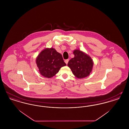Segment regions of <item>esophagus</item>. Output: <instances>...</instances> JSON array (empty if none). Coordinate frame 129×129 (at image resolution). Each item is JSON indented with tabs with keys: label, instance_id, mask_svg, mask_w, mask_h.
<instances>
[{
	"label": "esophagus",
	"instance_id": "1",
	"mask_svg": "<svg viewBox=\"0 0 129 129\" xmlns=\"http://www.w3.org/2000/svg\"><path fill=\"white\" fill-rule=\"evenodd\" d=\"M68 62H69V59H66V60H65V62L66 63V64H67Z\"/></svg>",
	"mask_w": 129,
	"mask_h": 129
}]
</instances>
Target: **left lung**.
Listing matches in <instances>:
<instances>
[{"mask_svg": "<svg viewBox=\"0 0 129 129\" xmlns=\"http://www.w3.org/2000/svg\"><path fill=\"white\" fill-rule=\"evenodd\" d=\"M73 53L74 57L68 62V67L78 78H83L88 76L91 72L93 66L91 58L79 50H75Z\"/></svg>", "mask_w": 129, "mask_h": 129, "instance_id": "left-lung-1", "label": "left lung"}]
</instances>
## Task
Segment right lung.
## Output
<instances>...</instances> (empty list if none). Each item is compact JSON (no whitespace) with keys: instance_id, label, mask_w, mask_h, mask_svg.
Returning a JSON list of instances; mask_svg holds the SVG:
<instances>
[{"instance_id":"add662e5","label":"right lung","mask_w":129,"mask_h":129,"mask_svg":"<svg viewBox=\"0 0 129 129\" xmlns=\"http://www.w3.org/2000/svg\"><path fill=\"white\" fill-rule=\"evenodd\" d=\"M40 73L46 78L55 76L60 69L66 65L61 55L53 48L43 50L36 60Z\"/></svg>"}]
</instances>
